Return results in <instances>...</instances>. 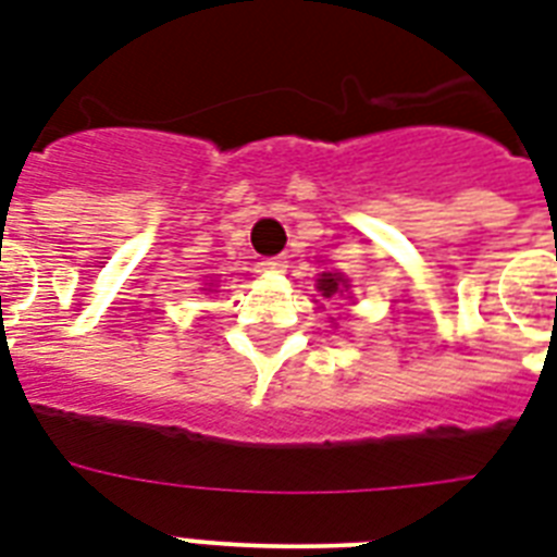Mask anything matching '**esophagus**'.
Returning a JSON list of instances; mask_svg holds the SVG:
<instances>
[{
	"mask_svg": "<svg viewBox=\"0 0 557 557\" xmlns=\"http://www.w3.org/2000/svg\"><path fill=\"white\" fill-rule=\"evenodd\" d=\"M260 271H265V274H283V271H286V257H271V260H262Z\"/></svg>",
	"mask_w": 557,
	"mask_h": 557,
	"instance_id": "esophagus-1",
	"label": "esophagus"
}]
</instances>
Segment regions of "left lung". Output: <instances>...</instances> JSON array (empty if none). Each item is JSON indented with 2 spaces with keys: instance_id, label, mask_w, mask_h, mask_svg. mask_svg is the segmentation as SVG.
Listing matches in <instances>:
<instances>
[{
  "instance_id": "left-lung-1",
  "label": "left lung",
  "mask_w": 557,
  "mask_h": 557,
  "mask_svg": "<svg viewBox=\"0 0 557 557\" xmlns=\"http://www.w3.org/2000/svg\"><path fill=\"white\" fill-rule=\"evenodd\" d=\"M349 288V280L344 274H332V271H323L321 277H318V292L323 297H335V295H344Z\"/></svg>"
}]
</instances>
